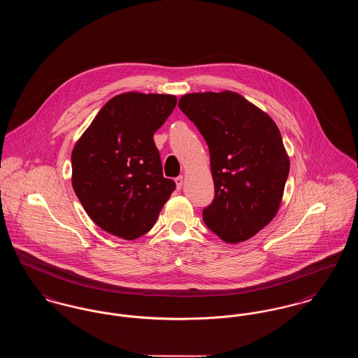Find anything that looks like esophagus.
<instances>
[{
    "label": "esophagus",
    "instance_id": "esophagus-1",
    "mask_svg": "<svg viewBox=\"0 0 358 358\" xmlns=\"http://www.w3.org/2000/svg\"><path fill=\"white\" fill-rule=\"evenodd\" d=\"M182 184H184V177H182V176H178V177L176 178V185H177L178 190L182 187Z\"/></svg>",
    "mask_w": 358,
    "mask_h": 358
}]
</instances>
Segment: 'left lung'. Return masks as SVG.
<instances>
[{
	"label": "left lung",
	"instance_id": "8db88e82",
	"mask_svg": "<svg viewBox=\"0 0 358 358\" xmlns=\"http://www.w3.org/2000/svg\"><path fill=\"white\" fill-rule=\"evenodd\" d=\"M178 107L209 148L215 199L205 225L229 244L255 236L275 217L289 176L278 126L232 91L187 94Z\"/></svg>",
	"mask_w": 358,
	"mask_h": 358
}]
</instances>
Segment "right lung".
<instances>
[{"mask_svg": "<svg viewBox=\"0 0 358 358\" xmlns=\"http://www.w3.org/2000/svg\"><path fill=\"white\" fill-rule=\"evenodd\" d=\"M177 98L126 92L102 107L71 154L72 187L103 231L133 240L149 232L176 182L165 178L154 133Z\"/></svg>", "mask_w": 358, "mask_h": 358, "instance_id": "1", "label": "right lung"}]
</instances>
